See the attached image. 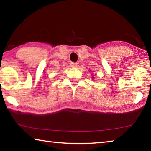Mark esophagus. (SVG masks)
Here are the masks:
<instances>
[{
    "mask_svg": "<svg viewBox=\"0 0 151 151\" xmlns=\"http://www.w3.org/2000/svg\"><path fill=\"white\" fill-rule=\"evenodd\" d=\"M77 66H78V64L76 63H70V66L71 67H73V68H76V67H77Z\"/></svg>",
    "mask_w": 151,
    "mask_h": 151,
    "instance_id": "34e87169",
    "label": "esophagus"
}]
</instances>
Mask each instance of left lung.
<instances>
[{"label":"left lung","mask_w":151,"mask_h":151,"mask_svg":"<svg viewBox=\"0 0 151 151\" xmlns=\"http://www.w3.org/2000/svg\"><path fill=\"white\" fill-rule=\"evenodd\" d=\"M93 78H94V77H93Z\"/></svg>","instance_id":"obj_1"}]
</instances>
